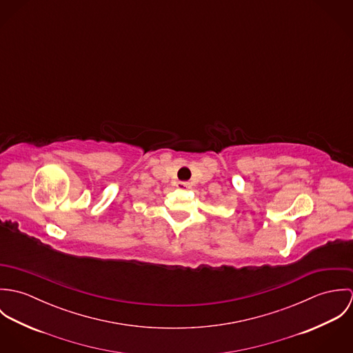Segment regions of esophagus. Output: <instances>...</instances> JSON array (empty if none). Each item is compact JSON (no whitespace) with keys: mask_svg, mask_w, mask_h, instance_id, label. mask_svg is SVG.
Masks as SVG:
<instances>
[{"mask_svg":"<svg viewBox=\"0 0 353 353\" xmlns=\"http://www.w3.org/2000/svg\"><path fill=\"white\" fill-rule=\"evenodd\" d=\"M179 189H183V190H188V189H192V183L189 182H178L176 185Z\"/></svg>","mask_w":353,"mask_h":353,"instance_id":"obj_1","label":"esophagus"}]
</instances>
